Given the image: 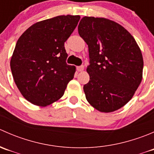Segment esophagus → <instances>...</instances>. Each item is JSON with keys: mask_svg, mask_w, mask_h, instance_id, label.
Here are the masks:
<instances>
[{"mask_svg": "<svg viewBox=\"0 0 154 154\" xmlns=\"http://www.w3.org/2000/svg\"><path fill=\"white\" fill-rule=\"evenodd\" d=\"M83 69H84V66H77V71H83Z\"/></svg>", "mask_w": 154, "mask_h": 154, "instance_id": "obj_1", "label": "esophagus"}]
</instances>
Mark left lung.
<instances>
[{"label":"left lung","mask_w":154,"mask_h":154,"mask_svg":"<svg viewBox=\"0 0 154 154\" xmlns=\"http://www.w3.org/2000/svg\"><path fill=\"white\" fill-rule=\"evenodd\" d=\"M78 32L88 47L90 79L83 86L86 100L102 112L119 109L142 80L140 48L125 27L106 18L83 17Z\"/></svg>","instance_id":"8db88e82"}]
</instances>
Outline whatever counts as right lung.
Returning <instances> with one entry per match:
<instances>
[{"instance_id": "1", "label": "right lung", "mask_w": 154, "mask_h": 154, "mask_svg": "<svg viewBox=\"0 0 154 154\" xmlns=\"http://www.w3.org/2000/svg\"><path fill=\"white\" fill-rule=\"evenodd\" d=\"M80 15H60L32 24L18 38L10 68L17 87L32 104L45 106L61 98L76 68L66 63L64 44Z\"/></svg>"}]
</instances>
